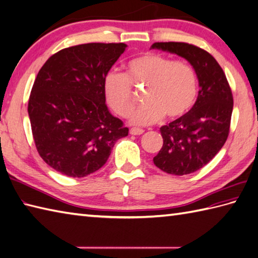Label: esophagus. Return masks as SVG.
<instances>
[{
  "label": "esophagus",
  "mask_w": 258,
  "mask_h": 258,
  "mask_svg": "<svg viewBox=\"0 0 258 258\" xmlns=\"http://www.w3.org/2000/svg\"><path fill=\"white\" fill-rule=\"evenodd\" d=\"M143 133H144V130H142V128L133 127L130 130V134H132V135H142Z\"/></svg>",
  "instance_id": "1"
}]
</instances>
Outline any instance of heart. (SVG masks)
Instances as JSON below:
<instances>
[{"instance_id":"heart-1","label":"heart","mask_w":258,"mask_h":258,"mask_svg":"<svg viewBox=\"0 0 258 258\" xmlns=\"http://www.w3.org/2000/svg\"><path fill=\"white\" fill-rule=\"evenodd\" d=\"M132 85L146 87L145 104L131 115L135 125L154 124L166 115L169 119L183 116L194 106L198 94L196 71L184 61L156 52H147L132 59L126 73H109L103 80L107 104L117 115L126 117L134 109Z\"/></svg>"}]
</instances>
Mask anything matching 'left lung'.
<instances>
[{"instance_id": "8db88e82", "label": "left lung", "mask_w": 258, "mask_h": 258, "mask_svg": "<svg viewBox=\"0 0 258 258\" xmlns=\"http://www.w3.org/2000/svg\"><path fill=\"white\" fill-rule=\"evenodd\" d=\"M152 48L180 56L192 66L199 81L194 106L160 127L164 144L154 164L170 175L182 176L206 166L223 147L230 133L233 95L223 69L202 48L187 43H154Z\"/></svg>"}]
</instances>
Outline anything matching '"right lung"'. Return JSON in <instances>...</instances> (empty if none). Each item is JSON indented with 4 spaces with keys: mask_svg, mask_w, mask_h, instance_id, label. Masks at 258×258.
<instances>
[{
    "mask_svg": "<svg viewBox=\"0 0 258 258\" xmlns=\"http://www.w3.org/2000/svg\"><path fill=\"white\" fill-rule=\"evenodd\" d=\"M123 43L64 48L40 68L28 100V115L39 156L68 177L99 170L117 140L128 135L107 110L103 80L124 52Z\"/></svg>",
    "mask_w": 258,
    "mask_h": 258,
    "instance_id": "1",
    "label": "right lung"
}]
</instances>
